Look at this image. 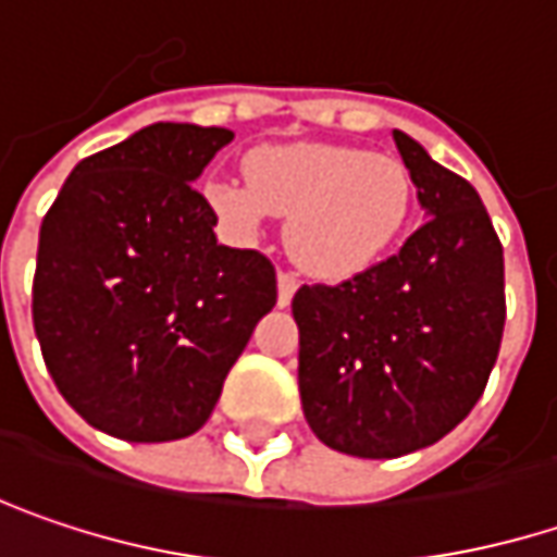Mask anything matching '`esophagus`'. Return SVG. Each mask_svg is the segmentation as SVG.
Wrapping results in <instances>:
<instances>
[{
	"instance_id": "obj_1",
	"label": "esophagus",
	"mask_w": 557,
	"mask_h": 557,
	"mask_svg": "<svg viewBox=\"0 0 557 557\" xmlns=\"http://www.w3.org/2000/svg\"><path fill=\"white\" fill-rule=\"evenodd\" d=\"M296 289H299V280L293 277L289 271H280L277 274V306H289V302H293V296H296Z\"/></svg>"
}]
</instances>
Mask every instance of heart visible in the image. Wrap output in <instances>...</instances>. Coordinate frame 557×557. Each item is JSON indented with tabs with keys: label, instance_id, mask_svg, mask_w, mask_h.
Returning <instances> with one entry per match:
<instances>
[{
	"label": "heart",
	"instance_id": "heart-1",
	"mask_svg": "<svg viewBox=\"0 0 557 557\" xmlns=\"http://www.w3.org/2000/svg\"><path fill=\"white\" fill-rule=\"evenodd\" d=\"M248 180L216 176L208 201L233 230L286 216V248L302 271L344 280L372 268L404 233L416 185L397 157L344 145H274L246 160Z\"/></svg>",
	"mask_w": 557,
	"mask_h": 557
}]
</instances>
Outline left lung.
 Returning a JSON list of instances; mask_svg holds the SVG:
<instances>
[{"label":"left lung","instance_id":"1","mask_svg":"<svg viewBox=\"0 0 557 557\" xmlns=\"http://www.w3.org/2000/svg\"><path fill=\"white\" fill-rule=\"evenodd\" d=\"M429 220L397 255L293 296L299 397L341 454L387 460L442 442L482 397L505 334V251L463 176L394 132Z\"/></svg>","mask_w":557,"mask_h":557}]
</instances>
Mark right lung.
<instances>
[{
  "mask_svg": "<svg viewBox=\"0 0 557 557\" xmlns=\"http://www.w3.org/2000/svg\"><path fill=\"white\" fill-rule=\"evenodd\" d=\"M230 141L216 125H148L84 157L44 216L30 306L44 362L113 438L198 432L277 302L271 258L216 246V213L191 185Z\"/></svg>",
  "mask_w": 557,
  "mask_h": 557,
  "instance_id": "obj_1",
  "label": "right lung"
}]
</instances>
